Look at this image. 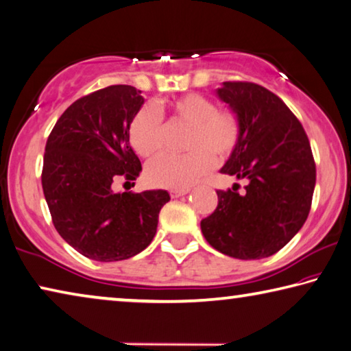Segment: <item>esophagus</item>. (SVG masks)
<instances>
[{
    "mask_svg": "<svg viewBox=\"0 0 351 351\" xmlns=\"http://www.w3.org/2000/svg\"><path fill=\"white\" fill-rule=\"evenodd\" d=\"M189 192H190L189 189H173V190H170V197L178 198V197H182V195H187Z\"/></svg>",
    "mask_w": 351,
    "mask_h": 351,
    "instance_id": "esophagus-1",
    "label": "esophagus"
}]
</instances>
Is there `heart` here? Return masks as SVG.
<instances>
[{
	"label": "heart",
	"mask_w": 351,
	"mask_h": 351,
	"mask_svg": "<svg viewBox=\"0 0 351 351\" xmlns=\"http://www.w3.org/2000/svg\"><path fill=\"white\" fill-rule=\"evenodd\" d=\"M167 111L171 121L189 125L182 141L189 152L162 154L147 165L145 178L154 187H189L215 167V158L226 161L240 145L239 116L232 110H218L215 102L203 94L190 93L170 100ZM128 134L139 156L158 154L165 144L162 112L156 106L144 105L130 122Z\"/></svg>",
	"instance_id": "b5f03b06"
}]
</instances>
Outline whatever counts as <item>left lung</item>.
I'll list each match as a JSON object with an SVG mask.
<instances>
[{
	"instance_id": "8db88e82",
	"label": "left lung",
	"mask_w": 351,
	"mask_h": 351,
	"mask_svg": "<svg viewBox=\"0 0 351 351\" xmlns=\"http://www.w3.org/2000/svg\"><path fill=\"white\" fill-rule=\"evenodd\" d=\"M218 97L241 122V141L221 173L247 180L243 193L217 190L218 206L201 219L212 247L240 260L269 257L306 221L316 162L304 127L283 100L252 82H224Z\"/></svg>"
}]
</instances>
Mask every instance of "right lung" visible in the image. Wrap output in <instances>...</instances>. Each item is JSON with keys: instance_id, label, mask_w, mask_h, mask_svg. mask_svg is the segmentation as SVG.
Wrapping results in <instances>:
<instances>
[{"instance_id": "1", "label": "right lung", "mask_w": 351, "mask_h": 351, "mask_svg": "<svg viewBox=\"0 0 351 351\" xmlns=\"http://www.w3.org/2000/svg\"><path fill=\"white\" fill-rule=\"evenodd\" d=\"M144 97L111 85L77 99L46 141L41 186L52 223L77 252L97 261L127 260L150 245L167 190L112 192L142 170L130 147V122ZM134 184V182H133Z\"/></svg>"}]
</instances>
